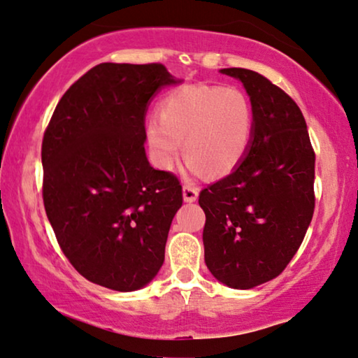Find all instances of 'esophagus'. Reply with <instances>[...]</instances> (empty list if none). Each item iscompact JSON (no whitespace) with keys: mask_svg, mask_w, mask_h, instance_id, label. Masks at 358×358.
I'll return each mask as SVG.
<instances>
[{"mask_svg":"<svg viewBox=\"0 0 358 358\" xmlns=\"http://www.w3.org/2000/svg\"><path fill=\"white\" fill-rule=\"evenodd\" d=\"M182 195H184V200L185 201H195L199 199V189L195 187V185H190V184H184L182 187Z\"/></svg>","mask_w":358,"mask_h":358,"instance_id":"obj_1","label":"esophagus"}]
</instances>
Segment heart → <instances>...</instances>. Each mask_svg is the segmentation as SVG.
<instances>
[{"mask_svg":"<svg viewBox=\"0 0 358 358\" xmlns=\"http://www.w3.org/2000/svg\"><path fill=\"white\" fill-rule=\"evenodd\" d=\"M255 136L250 98L237 87L182 85L158 105V117L147 122V142L159 169L174 168L184 153L194 173L222 178L239 168Z\"/></svg>","mask_w":358,"mask_h":358,"instance_id":"1","label":"heart"}]
</instances>
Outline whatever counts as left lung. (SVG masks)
<instances>
[{"label":"left lung","instance_id":"obj_1","mask_svg":"<svg viewBox=\"0 0 358 358\" xmlns=\"http://www.w3.org/2000/svg\"><path fill=\"white\" fill-rule=\"evenodd\" d=\"M255 111L247 157L200 192L205 263L217 281L252 289L279 276L297 253L315 210V152L291 96L255 71L229 67Z\"/></svg>","mask_w":358,"mask_h":358}]
</instances>
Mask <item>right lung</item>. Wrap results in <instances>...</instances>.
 <instances>
[{"mask_svg": "<svg viewBox=\"0 0 358 358\" xmlns=\"http://www.w3.org/2000/svg\"><path fill=\"white\" fill-rule=\"evenodd\" d=\"M178 82L159 63H101L67 89L45 131L46 216L71 265L98 286L137 291L164 262L182 185L150 166L145 115Z\"/></svg>", "mask_w": 358, "mask_h": 358, "instance_id": "right-lung-1", "label": "right lung"}]
</instances>
